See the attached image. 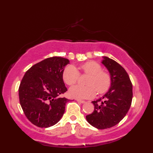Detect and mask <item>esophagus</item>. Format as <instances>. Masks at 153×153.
Returning a JSON list of instances; mask_svg holds the SVG:
<instances>
[{
	"instance_id": "1",
	"label": "esophagus",
	"mask_w": 153,
	"mask_h": 153,
	"mask_svg": "<svg viewBox=\"0 0 153 153\" xmlns=\"http://www.w3.org/2000/svg\"><path fill=\"white\" fill-rule=\"evenodd\" d=\"M77 101L78 102H80V103H85V102H86V101H84V100H79V99H77Z\"/></svg>"
}]
</instances>
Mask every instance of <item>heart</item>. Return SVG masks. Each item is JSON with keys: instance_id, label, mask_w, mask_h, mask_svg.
<instances>
[{"instance_id": "obj_1", "label": "heart", "mask_w": 153, "mask_h": 153, "mask_svg": "<svg viewBox=\"0 0 153 153\" xmlns=\"http://www.w3.org/2000/svg\"><path fill=\"white\" fill-rule=\"evenodd\" d=\"M84 74L90 75L87 81L88 86L76 85L71 87L69 94L71 97L78 99H88L98 94H102L109 90L111 85V77L107 72L102 71V67L96 61L86 62L81 65ZM79 73L72 65L67 66L63 72V79L68 85H73L77 82Z\"/></svg>"}]
</instances>
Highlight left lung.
I'll return each mask as SVG.
<instances>
[{
  "label": "left lung",
  "mask_w": 153,
  "mask_h": 153,
  "mask_svg": "<svg viewBox=\"0 0 153 153\" xmlns=\"http://www.w3.org/2000/svg\"><path fill=\"white\" fill-rule=\"evenodd\" d=\"M102 63L111 77V85L102 98L92 102L94 110L86 115L90 125L100 129L110 128L123 120L132 100V84L122 66L107 56H103Z\"/></svg>",
  "instance_id": "1"
}]
</instances>
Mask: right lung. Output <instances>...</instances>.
Instances as JSON below:
<instances>
[{
  "mask_svg": "<svg viewBox=\"0 0 153 153\" xmlns=\"http://www.w3.org/2000/svg\"><path fill=\"white\" fill-rule=\"evenodd\" d=\"M69 63L67 59L53 56L33 65L25 72L19 88V102L33 125L48 128L63 117L69 100L59 96L67 90L63 72Z\"/></svg>",
  "mask_w": 153,
  "mask_h": 153,
  "instance_id": "1",
  "label": "right lung"
}]
</instances>
